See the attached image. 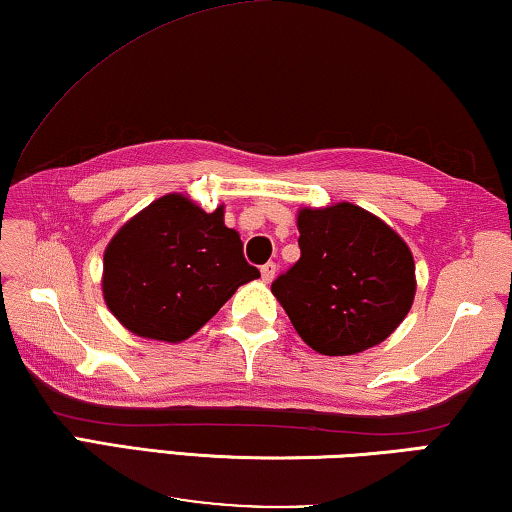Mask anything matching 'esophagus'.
Returning <instances> with one entry per match:
<instances>
[{
    "label": "esophagus",
    "instance_id": "obj_1",
    "mask_svg": "<svg viewBox=\"0 0 512 512\" xmlns=\"http://www.w3.org/2000/svg\"><path fill=\"white\" fill-rule=\"evenodd\" d=\"M275 278V264L273 262H266L262 266V280L264 282H271Z\"/></svg>",
    "mask_w": 512,
    "mask_h": 512
}]
</instances>
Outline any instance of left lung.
<instances>
[{
  "mask_svg": "<svg viewBox=\"0 0 512 512\" xmlns=\"http://www.w3.org/2000/svg\"><path fill=\"white\" fill-rule=\"evenodd\" d=\"M300 259L273 280L303 342L353 355L387 339L415 298V259L380 218L351 202L298 214Z\"/></svg>",
  "mask_w": 512,
  "mask_h": 512,
  "instance_id": "left-lung-1",
  "label": "left lung"
}]
</instances>
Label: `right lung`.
Here are the masks:
<instances>
[{
	"mask_svg": "<svg viewBox=\"0 0 512 512\" xmlns=\"http://www.w3.org/2000/svg\"><path fill=\"white\" fill-rule=\"evenodd\" d=\"M259 271L223 209L207 214L170 193L120 227L104 253V300L134 335L182 342Z\"/></svg>",
	"mask_w": 512,
	"mask_h": 512,
	"instance_id": "add662e5",
	"label": "right lung"
}]
</instances>
